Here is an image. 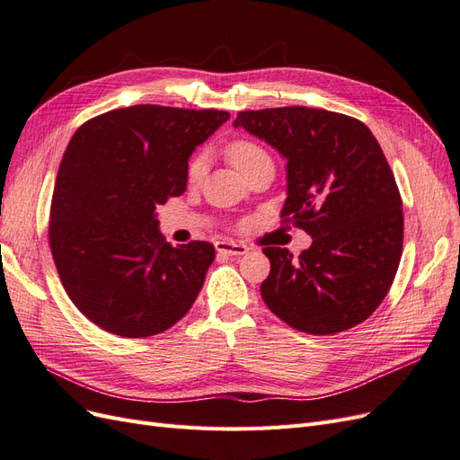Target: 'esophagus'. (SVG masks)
<instances>
[{
  "instance_id": "obj_1",
  "label": "esophagus",
  "mask_w": 460,
  "mask_h": 460,
  "mask_svg": "<svg viewBox=\"0 0 460 460\" xmlns=\"http://www.w3.org/2000/svg\"><path fill=\"white\" fill-rule=\"evenodd\" d=\"M215 247H217V252H218V253L235 255V257H240V255H245V253H249V247H247L245 243H238V242L220 240V242H217V243H215Z\"/></svg>"
}]
</instances>
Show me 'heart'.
<instances>
[{"label":"heart","mask_w":460,"mask_h":460,"mask_svg":"<svg viewBox=\"0 0 460 460\" xmlns=\"http://www.w3.org/2000/svg\"><path fill=\"white\" fill-rule=\"evenodd\" d=\"M225 153H226L228 163L238 172H243V171L249 169V166L255 164L257 161L269 157V153L264 151L259 144L249 142V140H235V142L228 144ZM203 169H205V159L201 155L193 157L191 163L188 164V178L191 180V182H196V180L201 178Z\"/></svg>","instance_id":"1"}]
</instances>
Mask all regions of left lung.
<instances>
[{
	"label": "left lung",
	"instance_id": "1",
	"mask_svg": "<svg viewBox=\"0 0 460 460\" xmlns=\"http://www.w3.org/2000/svg\"><path fill=\"white\" fill-rule=\"evenodd\" d=\"M234 127L288 159L282 218L313 238L299 257L262 249L267 307L314 336L365 323L392 288L402 252V201L378 140L353 117L299 105L242 111Z\"/></svg>",
	"mask_w": 460,
	"mask_h": 460
}]
</instances>
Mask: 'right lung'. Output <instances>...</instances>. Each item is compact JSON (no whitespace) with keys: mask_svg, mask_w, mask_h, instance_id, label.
Masks as SVG:
<instances>
[{"mask_svg":"<svg viewBox=\"0 0 460 460\" xmlns=\"http://www.w3.org/2000/svg\"><path fill=\"white\" fill-rule=\"evenodd\" d=\"M226 111L132 105L86 120L68 142L49 211L66 296L95 326L149 338L182 318L215 259L208 242L172 247L155 208L182 196L188 159Z\"/></svg>","mask_w":460,"mask_h":460,"instance_id":"right-lung-1","label":"right lung"}]
</instances>
